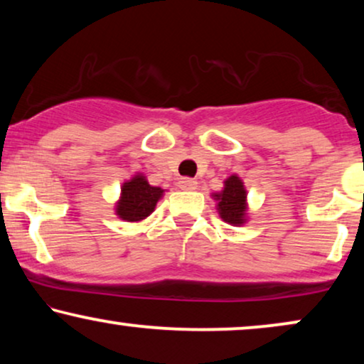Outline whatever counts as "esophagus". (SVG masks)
Wrapping results in <instances>:
<instances>
[{"label": "esophagus", "mask_w": 364, "mask_h": 364, "mask_svg": "<svg viewBox=\"0 0 364 364\" xmlns=\"http://www.w3.org/2000/svg\"><path fill=\"white\" fill-rule=\"evenodd\" d=\"M178 187H181L182 191H193V188H197V181H193V178H188V177H183L178 181Z\"/></svg>", "instance_id": "1"}]
</instances>
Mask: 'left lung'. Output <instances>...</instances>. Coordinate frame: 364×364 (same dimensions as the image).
I'll list each match as a JSON object with an SVG mask.
<instances>
[{"instance_id": "left-lung-1", "label": "left lung", "mask_w": 364, "mask_h": 364, "mask_svg": "<svg viewBox=\"0 0 364 364\" xmlns=\"http://www.w3.org/2000/svg\"><path fill=\"white\" fill-rule=\"evenodd\" d=\"M212 198L217 202V212L223 222L233 227H242L248 222L247 188L237 173L223 181L220 192H213Z\"/></svg>"}]
</instances>
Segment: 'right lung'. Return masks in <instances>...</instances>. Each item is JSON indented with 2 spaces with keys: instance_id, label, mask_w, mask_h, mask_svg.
I'll list each match as a JSON object with an SVG mask.
<instances>
[{
  "instance_id": "add662e5",
  "label": "right lung",
  "mask_w": 364,
  "mask_h": 364,
  "mask_svg": "<svg viewBox=\"0 0 364 364\" xmlns=\"http://www.w3.org/2000/svg\"><path fill=\"white\" fill-rule=\"evenodd\" d=\"M164 193V188L151 186L146 176L137 172L121 186V196L114 205V212L124 222L139 223L156 210Z\"/></svg>"
}]
</instances>
